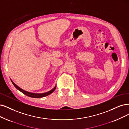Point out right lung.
I'll use <instances>...</instances> for the list:
<instances>
[{"instance_id":"1","label":"right lung","mask_w":129,"mask_h":129,"mask_svg":"<svg viewBox=\"0 0 129 129\" xmlns=\"http://www.w3.org/2000/svg\"><path fill=\"white\" fill-rule=\"evenodd\" d=\"M11 81H12V83L13 84V85H14V86H15V87L17 89H18L19 91H20L26 95L27 96H28L30 97H32V98H41V97H44L47 96H48V95H49V94H51V93L55 91V90L56 89V86H55V88L54 89H52L51 90H50V91L44 93H34L28 92H27V91H25V90H24L22 89L21 88H20L19 87H18L16 84H15L12 81V80H11Z\"/></svg>"}]
</instances>
